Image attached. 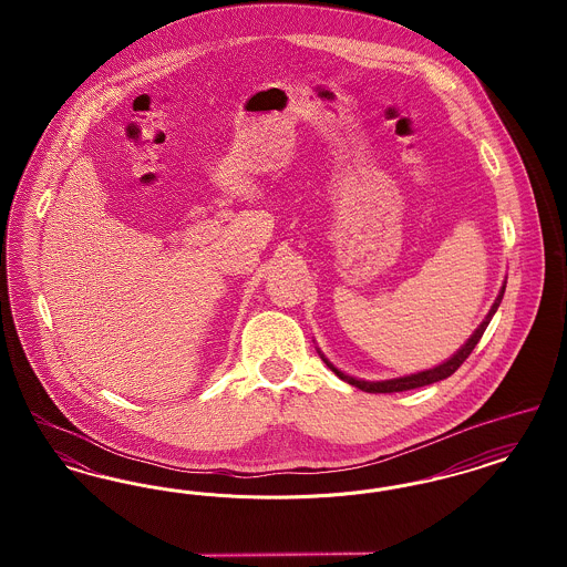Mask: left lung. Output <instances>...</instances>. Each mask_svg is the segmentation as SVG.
Returning <instances> with one entry per match:
<instances>
[{"instance_id": "left-lung-1", "label": "left lung", "mask_w": 567, "mask_h": 567, "mask_svg": "<svg viewBox=\"0 0 567 567\" xmlns=\"http://www.w3.org/2000/svg\"><path fill=\"white\" fill-rule=\"evenodd\" d=\"M504 291H506V282L502 285L499 296H497V299L493 301V306H491V310H488L485 321L478 324V329L470 336V340H467V342H465V344H463V347H461V349H458L451 359H446L444 363L435 365L432 370L416 372V374H410V377L391 378V380H377V382H372V380H359V378L349 377V374L340 372L333 363H329V361L324 359V354H321V357H323L327 368H329L336 377L342 378L344 382H349V384L357 386V389H361V391H365V393H400V391H408V389H416V386L433 384V382H437V380H444V378L455 374L458 370V365L470 357V352L474 351V347L481 342V338H483L486 327L491 323L493 315L497 312V308H499V303H502V297H504Z\"/></svg>"}]
</instances>
